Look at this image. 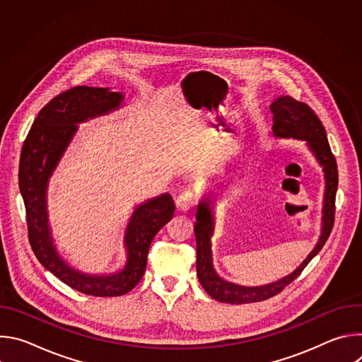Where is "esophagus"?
Returning a JSON list of instances; mask_svg holds the SVG:
<instances>
[{
  "label": "esophagus",
  "instance_id": "obj_1",
  "mask_svg": "<svg viewBox=\"0 0 362 362\" xmlns=\"http://www.w3.org/2000/svg\"><path fill=\"white\" fill-rule=\"evenodd\" d=\"M196 203V197L194 194L190 192V190H186V192H182L177 199H176V208L182 212H187L190 211L193 206Z\"/></svg>",
  "mask_w": 362,
  "mask_h": 362
}]
</instances>
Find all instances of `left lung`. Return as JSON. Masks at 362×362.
<instances>
[{"mask_svg":"<svg viewBox=\"0 0 362 362\" xmlns=\"http://www.w3.org/2000/svg\"><path fill=\"white\" fill-rule=\"evenodd\" d=\"M272 110V132L279 137H295L305 139L314 151L320 163L324 166L327 189H325V204H324V225L322 235L320 238L315 249L309 253V256L300 264V267L288 275L286 278L257 288H246L235 284H229L221 279L212 265V252H211V235L214 232V215L211 211L209 202H202L197 206L196 223H194V236H196V271L197 278L203 289L208 292L214 299L228 303H249L261 302L269 299L285 289L291 282H293L306 265L313 261V257L324 247L328 240L334 222H335V196L338 189V168L335 156L331 151L327 132L313 110L303 101H298L293 97L284 95L271 105Z\"/></svg>","mask_w":362,"mask_h":362,"instance_id":"1","label":"left lung"}]
</instances>
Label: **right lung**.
I'll return each instance as SVG.
<instances>
[{"label": "right lung", "mask_w": 362, "mask_h": 362, "mask_svg": "<svg viewBox=\"0 0 362 362\" xmlns=\"http://www.w3.org/2000/svg\"><path fill=\"white\" fill-rule=\"evenodd\" d=\"M123 95L109 88L77 86L51 98L37 115L21 148L18 185L25 206L28 240L40 264L70 288L93 296H120L143 278L150 243L175 214L165 193L139 206L126 229L127 264L110 276H88L69 268L54 250L47 225L45 189L77 123L119 107Z\"/></svg>", "instance_id": "right-lung-1"}]
</instances>
